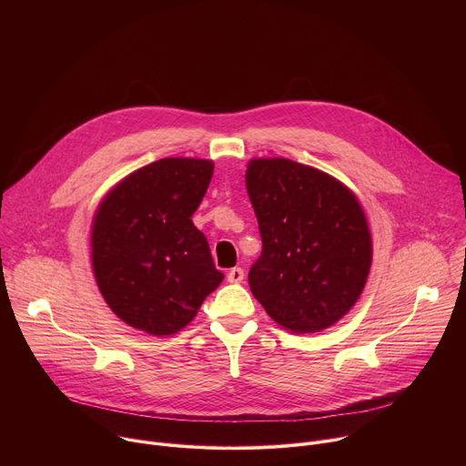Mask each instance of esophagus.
<instances>
[{
    "mask_svg": "<svg viewBox=\"0 0 466 466\" xmlns=\"http://www.w3.org/2000/svg\"><path fill=\"white\" fill-rule=\"evenodd\" d=\"M243 279H245V273H243L241 268H232L227 275V280L232 282V284H239Z\"/></svg>",
    "mask_w": 466,
    "mask_h": 466,
    "instance_id": "1",
    "label": "esophagus"
}]
</instances>
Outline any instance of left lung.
<instances>
[{"label":"left lung","instance_id":"left-lung-1","mask_svg":"<svg viewBox=\"0 0 466 466\" xmlns=\"http://www.w3.org/2000/svg\"><path fill=\"white\" fill-rule=\"evenodd\" d=\"M247 191L261 254L248 286L273 320L313 334L360 299L372 241L356 195L334 177L288 158L250 160Z\"/></svg>","mask_w":466,"mask_h":466}]
</instances>
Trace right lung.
Listing matches in <instances>:
<instances>
[{
  "instance_id": "right-lung-1",
  "label": "right lung",
  "mask_w": 466,
  "mask_h": 466,
  "mask_svg": "<svg viewBox=\"0 0 466 466\" xmlns=\"http://www.w3.org/2000/svg\"><path fill=\"white\" fill-rule=\"evenodd\" d=\"M212 175L208 160L162 158L123 178L99 205L94 273L128 326L171 336L223 282L207 236L191 221Z\"/></svg>"
}]
</instances>
